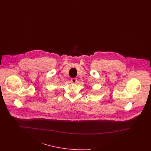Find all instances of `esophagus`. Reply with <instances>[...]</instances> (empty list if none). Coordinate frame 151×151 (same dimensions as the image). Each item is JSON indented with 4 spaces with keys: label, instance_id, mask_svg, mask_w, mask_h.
Masks as SVG:
<instances>
[{
    "label": "esophagus",
    "instance_id": "esophagus-1",
    "mask_svg": "<svg viewBox=\"0 0 151 151\" xmlns=\"http://www.w3.org/2000/svg\"><path fill=\"white\" fill-rule=\"evenodd\" d=\"M71 81L73 83H76V81H77V79L76 78H72V79H71Z\"/></svg>",
    "mask_w": 151,
    "mask_h": 151
}]
</instances>
